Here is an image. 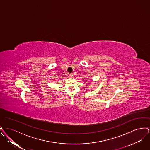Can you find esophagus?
Returning a JSON list of instances; mask_svg holds the SVG:
<instances>
[{
  "mask_svg": "<svg viewBox=\"0 0 150 150\" xmlns=\"http://www.w3.org/2000/svg\"><path fill=\"white\" fill-rule=\"evenodd\" d=\"M73 76H74V75H73L72 74H69V77H70V78H73Z\"/></svg>",
  "mask_w": 150,
  "mask_h": 150,
  "instance_id": "obj_1",
  "label": "esophagus"
}]
</instances>
